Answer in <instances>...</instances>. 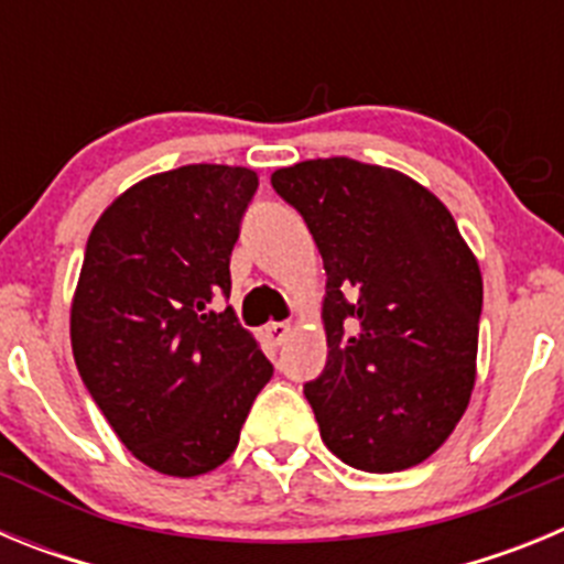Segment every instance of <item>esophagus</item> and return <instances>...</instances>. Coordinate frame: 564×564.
<instances>
[{"label":"esophagus","instance_id":"obj_1","mask_svg":"<svg viewBox=\"0 0 564 564\" xmlns=\"http://www.w3.org/2000/svg\"><path fill=\"white\" fill-rule=\"evenodd\" d=\"M288 336H291V325H285V322H271V325L265 327V338L273 344V347L285 344Z\"/></svg>","mask_w":564,"mask_h":564}]
</instances>
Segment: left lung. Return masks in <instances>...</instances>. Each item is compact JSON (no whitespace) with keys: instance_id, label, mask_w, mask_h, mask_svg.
I'll use <instances>...</instances> for the list:
<instances>
[{"instance_id":"8db88e82","label":"left lung","mask_w":564,"mask_h":564,"mask_svg":"<svg viewBox=\"0 0 564 564\" xmlns=\"http://www.w3.org/2000/svg\"><path fill=\"white\" fill-rule=\"evenodd\" d=\"M271 183L325 259L327 364L305 383L327 449L390 475L441 449L477 378L482 276L449 208L410 174L350 158Z\"/></svg>"}]
</instances>
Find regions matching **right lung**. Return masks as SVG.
I'll return each instance as SVG.
<instances>
[{"instance_id": "add662e5", "label": "right lung", "mask_w": 564, "mask_h": 564, "mask_svg": "<svg viewBox=\"0 0 564 564\" xmlns=\"http://www.w3.org/2000/svg\"><path fill=\"white\" fill-rule=\"evenodd\" d=\"M259 177L192 163L118 194L93 226L69 307L73 358L143 466L197 477L234 455L273 367L220 299Z\"/></svg>"}]
</instances>
